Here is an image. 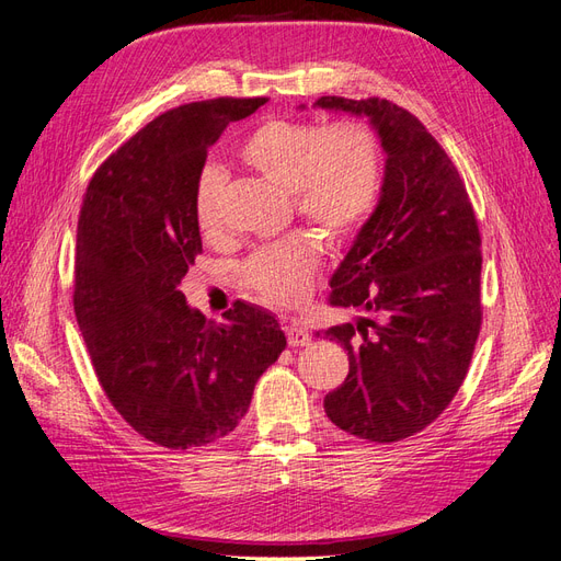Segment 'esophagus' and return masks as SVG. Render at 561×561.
Masks as SVG:
<instances>
[{
  "label": "esophagus",
  "instance_id": "obj_1",
  "mask_svg": "<svg viewBox=\"0 0 561 561\" xmlns=\"http://www.w3.org/2000/svg\"><path fill=\"white\" fill-rule=\"evenodd\" d=\"M285 336H287V344H290V346H309L311 344V334H309L307 328L301 325L299 320L287 322Z\"/></svg>",
  "mask_w": 561,
  "mask_h": 561
}]
</instances>
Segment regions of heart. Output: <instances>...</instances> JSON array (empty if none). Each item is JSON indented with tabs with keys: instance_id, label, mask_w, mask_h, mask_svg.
<instances>
[{
	"instance_id": "obj_1",
	"label": "heart",
	"mask_w": 561,
	"mask_h": 561,
	"mask_svg": "<svg viewBox=\"0 0 561 561\" xmlns=\"http://www.w3.org/2000/svg\"><path fill=\"white\" fill-rule=\"evenodd\" d=\"M241 154L262 178L293 194L295 208L332 239L358 229L375 210L381 190L379 142L367 126H334L276 118L254 130ZM225 171L206 165L196 180L194 217L210 236L219 229ZM320 248L311 239H287L257 250L243 264L245 283L274 304H297L309 293Z\"/></svg>"
}]
</instances>
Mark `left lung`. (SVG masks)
Returning <instances> with one entry per match:
<instances>
[{
	"instance_id": "left-lung-1",
	"label": "left lung",
	"mask_w": 561,
	"mask_h": 561,
	"mask_svg": "<svg viewBox=\"0 0 561 561\" xmlns=\"http://www.w3.org/2000/svg\"><path fill=\"white\" fill-rule=\"evenodd\" d=\"M313 107L367 118L386 154L377 206L330 278L332 307L360 316L325 330L348 351V377L322 404L342 431L398 443L443 414L466 379L482 322L478 219L414 114L379 98L325 95Z\"/></svg>"
}]
</instances>
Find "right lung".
<instances>
[{
	"mask_svg": "<svg viewBox=\"0 0 561 561\" xmlns=\"http://www.w3.org/2000/svg\"><path fill=\"white\" fill-rule=\"evenodd\" d=\"M266 98L206 100L149 122L93 175L79 213L75 313L114 410L149 443L229 435L285 348L276 316L236 301L225 322L186 304L201 252L196 180L208 147Z\"/></svg>",
	"mask_w": 561,
	"mask_h": 561,
	"instance_id": "1",
	"label": "right lung"
}]
</instances>
